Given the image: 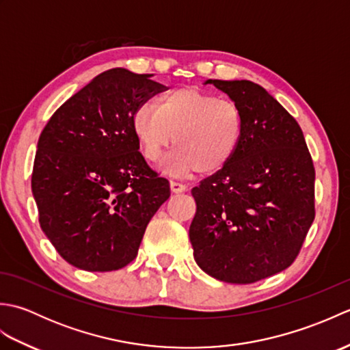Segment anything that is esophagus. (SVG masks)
<instances>
[{
	"mask_svg": "<svg viewBox=\"0 0 350 350\" xmlns=\"http://www.w3.org/2000/svg\"><path fill=\"white\" fill-rule=\"evenodd\" d=\"M170 188H171V192H174V194H180V192L187 191V185L179 183V182H170Z\"/></svg>",
	"mask_w": 350,
	"mask_h": 350,
	"instance_id": "1",
	"label": "esophagus"
}]
</instances>
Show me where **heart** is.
<instances>
[{
	"label": "heart",
	"mask_w": 350,
	"mask_h": 350,
	"mask_svg": "<svg viewBox=\"0 0 350 350\" xmlns=\"http://www.w3.org/2000/svg\"><path fill=\"white\" fill-rule=\"evenodd\" d=\"M132 131L148 161H158L174 137L177 148L161 163L167 174H213L232 161L239 146L242 114L233 102L182 87L159 96L154 108L139 107Z\"/></svg>",
	"instance_id": "obj_1"
}]
</instances>
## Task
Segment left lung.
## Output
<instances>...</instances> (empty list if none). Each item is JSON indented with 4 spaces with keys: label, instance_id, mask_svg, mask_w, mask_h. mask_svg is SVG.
<instances>
[{
    "label": "left lung",
    "instance_id": "1",
    "mask_svg": "<svg viewBox=\"0 0 350 350\" xmlns=\"http://www.w3.org/2000/svg\"><path fill=\"white\" fill-rule=\"evenodd\" d=\"M242 114L232 161L192 189L194 258L224 282L250 284L293 263L314 219V167L298 122L263 87L207 79Z\"/></svg>",
    "mask_w": 350,
    "mask_h": 350
}]
</instances>
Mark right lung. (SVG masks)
Wrapping results in <instances>:
<instances>
[{"label": "right lung", "mask_w": 350, "mask_h": 350, "mask_svg": "<svg viewBox=\"0 0 350 350\" xmlns=\"http://www.w3.org/2000/svg\"><path fill=\"white\" fill-rule=\"evenodd\" d=\"M116 68L66 100L40 133L31 191L43 233L66 262L116 271L137 257L146 227L170 197L132 131L162 84Z\"/></svg>", "instance_id": "add662e5"}]
</instances>
